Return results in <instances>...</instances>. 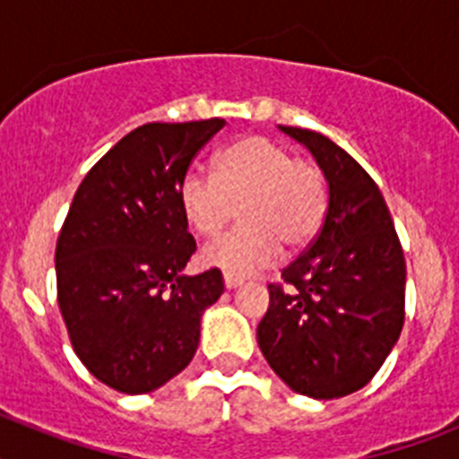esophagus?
<instances>
[{
  "label": "esophagus",
  "instance_id": "1",
  "mask_svg": "<svg viewBox=\"0 0 459 459\" xmlns=\"http://www.w3.org/2000/svg\"><path fill=\"white\" fill-rule=\"evenodd\" d=\"M241 285H243L241 278H237V275L225 273V287H227V290H237V287H241Z\"/></svg>",
  "mask_w": 459,
  "mask_h": 459
}]
</instances>
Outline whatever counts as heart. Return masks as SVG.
<instances>
[{
  "label": "heart",
  "mask_w": 459,
  "mask_h": 459,
  "mask_svg": "<svg viewBox=\"0 0 459 459\" xmlns=\"http://www.w3.org/2000/svg\"><path fill=\"white\" fill-rule=\"evenodd\" d=\"M177 197L181 216L200 237L221 234L238 206L243 225L202 250V264L238 278L273 264L280 246L299 250L310 243L328 204L322 169L262 135L222 149L213 177L186 172Z\"/></svg>",
  "instance_id": "obj_1"
}]
</instances>
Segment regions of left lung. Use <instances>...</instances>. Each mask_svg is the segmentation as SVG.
<instances>
[{
  "label": "left lung",
  "instance_id": "obj_1",
  "mask_svg": "<svg viewBox=\"0 0 459 459\" xmlns=\"http://www.w3.org/2000/svg\"><path fill=\"white\" fill-rule=\"evenodd\" d=\"M280 131L310 149L328 186L317 238L269 285L259 350L291 391L333 400L359 391L391 354L404 324L407 266L370 174L326 135Z\"/></svg>",
  "mask_w": 459,
  "mask_h": 459
}]
</instances>
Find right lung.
Wrapping results in <instances>:
<instances>
[{
	"instance_id": "obj_1",
	"label": "right lung",
	"mask_w": 459,
	"mask_h": 459,
	"mask_svg": "<svg viewBox=\"0 0 459 459\" xmlns=\"http://www.w3.org/2000/svg\"><path fill=\"white\" fill-rule=\"evenodd\" d=\"M225 119L144 124L87 172L56 238V301L73 350L105 386L152 393L200 344L222 273L186 275L195 238L179 184Z\"/></svg>"
}]
</instances>
